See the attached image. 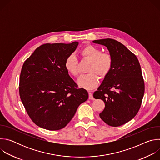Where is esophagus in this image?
I'll list each match as a JSON object with an SVG mask.
<instances>
[{
	"instance_id": "obj_1",
	"label": "esophagus",
	"mask_w": 160,
	"mask_h": 160,
	"mask_svg": "<svg viewBox=\"0 0 160 160\" xmlns=\"http://www.w3.org/2000/svg\"><path fill=\"white\" fill-rule=\"evenodd\" d=\"M88 99H94L93 94H92V92H88Z\"/></svg>"
}]
</instances>
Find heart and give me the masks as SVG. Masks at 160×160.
<instances>
[{
  "label": "heart",
  "instance_id": "heart-1",
  "mask_svg": "<svg viewBox=\"0 0 160 160\" xmlns=\"http://www.w3.org/2000/svg\"><path fill=\"white\" fill-rule=\"evenodd\" d=\"M80 55L85 59L90 61L87 72L89 73L80 77L77 80L79 86L87 90L94 88L98 84L99 78H104L110 72L112 66V56L94 45H87L81 49ZM66 70L73 76L80 74L78 60L75 54L68 56L64 62Z\"/></svg>",
  "mask_w": 160,
  "mask_h": 160
}]
</instances>
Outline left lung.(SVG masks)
Masks as SVG:
<instances>
[{"mask_svg": "<svg viewBox=\"0 0 160 160\" xmlns=\"http://www.w3.org/2000/svg\"><path fill=\"white\" fill-rule=\"evenodd\" d=\"M92 42L106 46L112 58L110 72L93 95L105 103L99 117L108 125L119 127L133 118L140 109L144 94L141 65L136 56L115 40Z\"/></svg>", "mask_w": 160, "mask_h": 160, "instance_id": "left-lung-1", "label": "left lung"}]
</instances>
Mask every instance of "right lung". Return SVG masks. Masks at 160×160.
Instances as JSON below:
<instances>
[{"label":"right lung","instance_id":"obj_1","mask_svg":"<svg viewBox=\"0 0 160 160\" xmlns=\"http://www.w3.org/2000/svg\"><path fill=\"white\" fill-rule=\"evenodd\" d=\"M71 43H45L25 61L19 77V96L28 116L38 127L58 130L67 125L79 105L88 98L68 75L66 58L77 49Z\"/></svg>","mask_w":160,"mask_h":160}]
</instances>
